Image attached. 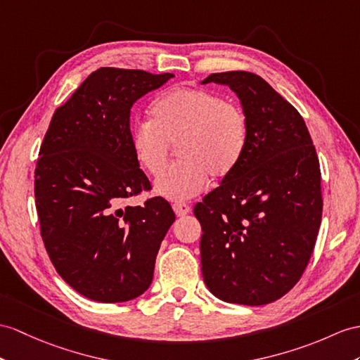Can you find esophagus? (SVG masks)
Masks as SVG:
<instances>
[{"instance_id": "esophagus-1", "label": "esophagus", "mask_w": 360, "mask_h": 360, "mask_svg": "<svg viewBox=\"0 0 360 360\" xmlns=\"http://www.w3.org/2000/svg\"><path fill=\"white\" fill-rule=\"evenodd\" d=\"M174 212L177 217H183V215H188L191 212V206L186 203H174L172 205Z\"/></svg>"}]
</instances>
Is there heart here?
Wrapping results in <instances>:
<instances>
[{
    "instance_id": "heart-1",
    "label": "heart",
    "mask_w": 360,
    "mask_h": 360,
    "mask_svg": "<svg viewBox=\"0 0 360 360\" xmlns=\"http://www.w3.org/2000/svg\"><path fill=\"white\" fill-rule=\"evenodd\" d=\"M249 119L236 102L205 89L172 86L151 107V120L131 125L129 145L140 168L159 175L168 162L171 145L179 143L180 162L155 181V192L183 201L209 185L210 175H229L246 153Z\"/></svg>"
}]
</instances>
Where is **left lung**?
I'll return each instance as SVG.
<instances>
[{
    "mask_svg": "<svg viewBox=\"0 0 360 360\" xmlns=\"http://www.w3.org/2000/svg\"><path fill=\"white\" fill-rule=\"evenodd\" d=\"M229 85L249 119L238 166L194 207L201 224V274L220 300L270 304L300 281L322 218L319 159L297 110L261 76L209 75Z\"/></svg>",
    "mask_w": 360,
    "mask_h": 360,
    "instance_id": "1",
    "label": "left lung"
}]
</instances>
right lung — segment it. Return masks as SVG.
<instances>
[{
  "label": "right lung",
  "instance_id": "add662e5",
  "mask_svg": "<svg viewBox=\"0 0 360 360\" xmlns=\"http://www.w3.org/2000/svg\"><path fill=\"white\" fill-rule=\"evenodd\" d=\"M172 73L102 67L56 108L34 169V203L44 246L58 274L98 302L142 295L157 252L175 220L171 205L153 197L129 145V114L137 99Z\"/></svg>",
  "mask_w": 360,
  "mask_h": 360
}]
</instances>
